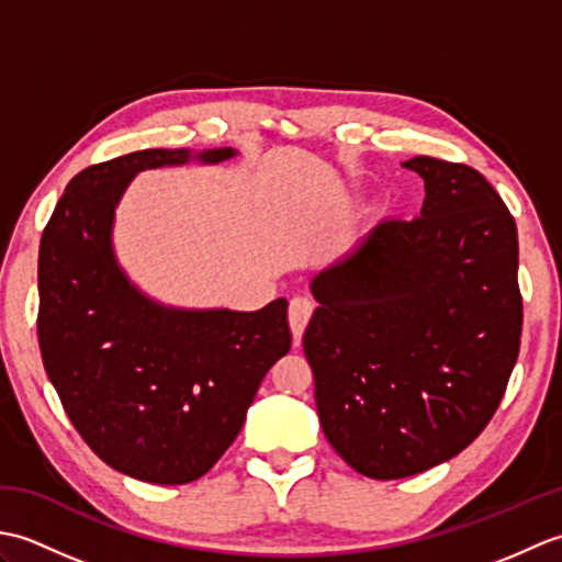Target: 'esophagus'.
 Listing matches in <instances>:
<instances>
[{
	"label": "esophagus",
	"instance_id": "obj_1",
	"mask_svg": "<svg viewBox=\"0 0 562 562\" xmlns=\"http://www.w3.org/2000/svg\"><path fill=\"white\" fill-rule=\"evenodd\" d=\"M314 314V302L308 296H294L290 302V328L294 333V340H302V333Z\"/></svg>",
	"mask_w": 562,
	"mask_h": 562
}]
</instances>
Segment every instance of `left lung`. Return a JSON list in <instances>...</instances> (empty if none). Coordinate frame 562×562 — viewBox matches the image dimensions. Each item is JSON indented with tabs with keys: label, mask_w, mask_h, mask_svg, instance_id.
<instances>
[{
	"label": "left lung",
	"mask_w": 562,
	"mask_h": 562,
	"mask_svg": "<svg viewBox=\"0 0 562 562\" xmlns=\"http://www.w3.org/2000/svg\"><path fill=\"white\" fill-rule=\"evenodd\" d=\"M420 217L384 220L318 272L304 330L324 435L357 473L449 461L493 420L521 340L517 224L465 164L415 157Z\"/></svg>",
	"instance_id": "1"
}]
</instances>
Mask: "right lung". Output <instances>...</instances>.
Segmentation results:
<instances>
[{"label": "right lung", "mask_w": 562, "mask_h": 562, "mask_svg": "<svg viewBox=\"0 0 562 562\" xmlns=\"http://www.w3.org/2000/svg\"><path fill=\"white\" fill-rule=\"evenodd\" d=\"M234 149H210L217 164ZM188 149H142L71 178L38 254V342L71 425L111 469L183 485L241 432L268 369L290 352L288 302L260 312H178L117 268L113 210L137 171L186 164Z\"/></svg>", "instance_id": "obj_1"}]
</instances>
